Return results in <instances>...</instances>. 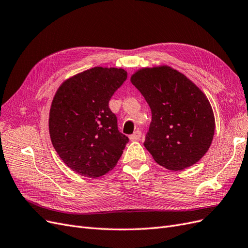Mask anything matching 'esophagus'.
Returning <instances> with one entry per match:
<instances>
[{"label": "esophagus", "instance_id": "1", "mask_svg": "<svg viewBox=\"0 0 248 248\" xmlns=\"http://www.w3.org/2000/svg\"><path fill=\"white\" fill-rule=\"evenodd\" d=\"M140 137H141V132L140 130H137V131H134L133 134H131L129 139L132 141H136V140H139L140 139Z\"/></svg>", "mask_w": 248, "mask_h": 248}]
</instances>
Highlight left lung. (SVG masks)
<instances>
[{
	"label": "left lung",
	"mask_w": 248,
	"mask_h": 248,
	"mask_svg": "<svg viewBox=\"0 0 248 248\" xmlns=\"http://www.w3.org/2000/svg\"><path fill=\"white\" fill-rule=\"evenodd\" d=\"M130 81L152 111L144 146L154 160L170 170L197 163L211 146L215 130L207 96L183 73L167 65L141 68Z\"/></svg>",
	"instance_id": "8db88e82"
}]
</instances>
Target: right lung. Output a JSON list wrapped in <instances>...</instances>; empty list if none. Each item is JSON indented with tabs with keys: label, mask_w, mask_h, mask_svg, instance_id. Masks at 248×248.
Wrapping results in <instances>:
<instances>
[{
	"label": "right lung",
	"mask_w": 248,
	"mask_h": 248,
	"mask_svg": "<svg viewBox=\"0 0 248 248\" xmlns=\"http://www.w3.org/2000/svg\"><path fill=\"white\" fill-rule=\"evenodd\" d=\"M127 78L122 68L94 67L66 79L49 110V136L73 171L98 178L116 167L128 138L118 130L108 101Z\"/></svg>",
	"instance_id": "obj_1"
}]
</instances>
